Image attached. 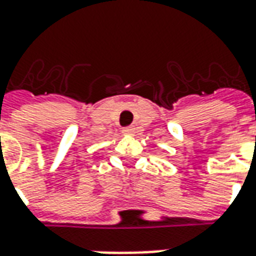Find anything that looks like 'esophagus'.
Here are the masks:
<instances>
[{"label": "esophagus", "mask_w": 256, "mask_h": 256, "mask_svg": "<svg viewBox=\"0 0 256 256\" xmlns=\"http://www.w3.org/2000/svg\"><path fill=\"white\" fill-rule=\"evenodd\" d=\"M123 134H124V136H133V134H134V128H123Z\"/></svg>", "instance_id": "1"}]
</instances>
